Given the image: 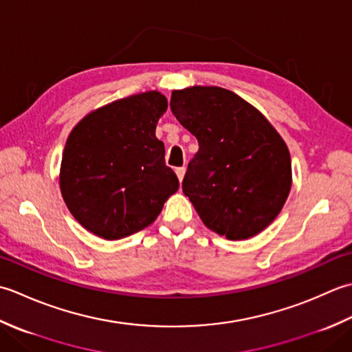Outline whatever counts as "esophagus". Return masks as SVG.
I'll return each mask as SVG.
<instances>
[{
  "mask_svg": "<svg viewBox=\"0 0 352 352\" xmlns=\"http://www.w3.org/2000/svg\"><path fill=\"white\" fill-rule=\"evenodd\" d=\"M176 175H177L179 182H182V179H184V176H185V167H177V168H176Z\"/></svg>",
  "mask_w": 352,
  "mask_h": 352,
  "instance_id": "obj_1",
  "label": "esophagus"
}]
</instances>
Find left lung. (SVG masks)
<instances>
[{
	"instance_id": "8db88e82",
	"label": "left lung",
	"mask_w": 352,
	"mask_h": 352,
	"mask_svg": "<svg viewBox=\"0 0 352 352\" xmlns=\"http://www.w3.org/2000/svg\"><path fill=\"white\" fill-rule=\"evenodd\" d=\"M170 107L199 142L182 191L205 226L228 240L260 234L292 188L284 140L260 111L219 86L173 91Z\"/></svg>"
}]
</instances>
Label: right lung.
Instances as JSON below:
<instances>
[{
    "instance_id": "1",
    "label": "right lung",
    "mask_w": 352,
    "mask_h": 352,
    "mask_svg": "<svg viewBox=\"0 0 352 352\" xmlns=\"http://www.w3.org/2000/svg\"><path fill=\"white\" fill-rule=\"evenodd\" d=\"M167 98L148 91L91 112L71 131L62 155L60 191L69 212L89 232L120 240L152 225L177 191L166 166L157 120Z\"/></svg>"
}]
</instances>
